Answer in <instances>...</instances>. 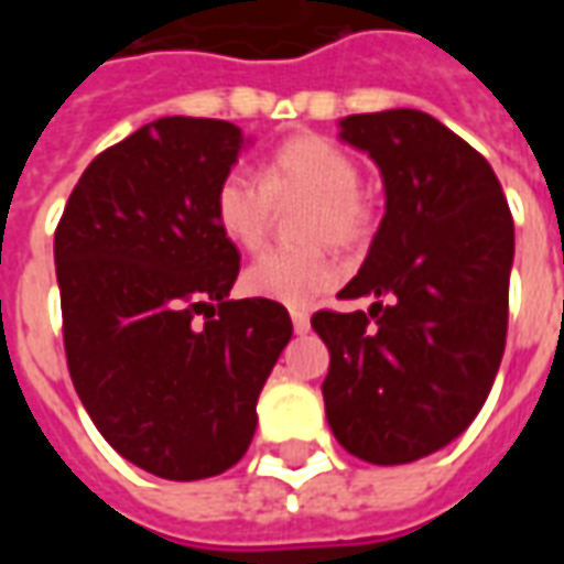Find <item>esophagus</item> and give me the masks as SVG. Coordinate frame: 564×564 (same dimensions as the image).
Listing matches in <instances>:
<instances>
[{
	"mask_svg": "<svg viewBox=\"0 0 564 564\" xmlns=\"http://www.w3.org/2000/svg\"><path fill=\"white\" fill-rule=\"evenodd\" d=\"M290 317H293V329L299 332V335L311 329V317H307V311H302V307H293Z\"/></svg>",
	"mask_w": 564,
	"mask_h": 564,
	"instance_id": "obj_1",
	"label": "esophagus"
}]
</instances>
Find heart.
Here are the masks:
<instances>
[{
  "label": "heart",
  "instance_id": "obj_1",
  "mask_svg": "<svg viewBox=\"0 0 564 564\" xmlns=\"http://www.w3.org/2000/svg\"><path fill=\"white\" fill-rule=\"evenodd\" d=\"M257 182L245 169H229L214 189V220L232 245L257 250L269 235L274 202L305 196L299 235L307 247H271L247 265L245 290L278 305L311 307L341 281L335 247L362 245L371 232V205L362 196L359 160L319 132H299L259 162Z\"/></svg>",
  "mask_w": 564,
  "mask_h": 564
}]
</instances>
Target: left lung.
<instances>
[{
  "label": "left lung",
  "instance_id": "8db88e82",
  "mask_svg": "<svg viewBox=\"0 0 564 564\" xmlns=\"http://www.w3.org/2000/svg\"><path fill=\"white\" fill-rule=\"evenodd\" d=\"M387 186V214L341 299L317 311L329 347L326 416L338 444L371 465L447 447L480 414L508 338L513 217L492 165L414 108L341 120Z\"/></svg>",
  "mask_w": 564,
  "mask_h": 564
}]
</instances>
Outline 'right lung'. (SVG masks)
<instances>
[{"mask_svg": "<svg viewBox=\"0 0 564 564\" xmlns=\"http://www.w3.org/2000/svg\"><path fill=\"white\" fill-rule=\"evenodd\" d=\"M238 150L226 120L160 117L87 165L54 232L72 383L105 441L165 480L245 456L293 338L278 302L226 299L241 253L214 220V189Z\"/></svg>", "mask_w": 564, "mask_h": 564, "instance_id": "add662e5", "label": "right lung"}]
</instances>
